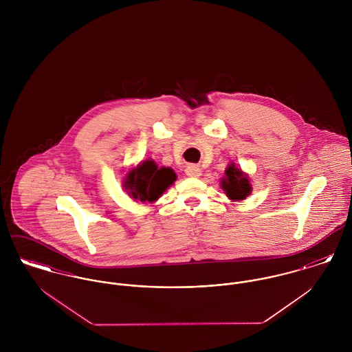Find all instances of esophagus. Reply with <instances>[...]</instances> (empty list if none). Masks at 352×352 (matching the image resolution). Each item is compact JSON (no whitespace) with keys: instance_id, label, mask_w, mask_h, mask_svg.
<instances>
[{"instance_id":"34e87169","label":"esophagus","mask_w":352,"mask_h":352,"mask_svg":"<svg viewBox=\"0 0 352 352\" xmlns=\"http://www.w3.org/2000/svg\"><path fill=\"white\" fill-rule=\"evenodd\" d=\"M186 175L190 177H198V176H201V168L198 165L191 164L186 168Z\"/></svg>"}]
</instances>
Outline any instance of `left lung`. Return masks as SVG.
<instances>
[{
	"label": "left lung",
	"mask_w": 352,
	"mask_h": 352,
	"mask_svg": "<svg viewBox=\"0 0 352 352\" xmlns=\"http://www.w3.org/2000/svg\"><path fill=\"white\" fill-rule=\"evenodd\" d=\"M226 177L222 180V188L228 198L232 201H243L251 194V184L247 175L236 168L234 164L229 165L226 169Z\"/></svg>",
	"instance_id": "8db88e82"
}]
</instances>
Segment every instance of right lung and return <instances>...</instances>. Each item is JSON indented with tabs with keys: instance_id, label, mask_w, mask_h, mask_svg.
I'll return each instance as SVG.
<instances>
[{
	"instance_id": "obj_1",
	"label": "right lung",
	"mask_w": 352,
	"mask_h": 352,
	"mask_svg": "<svg viewBox=\"0 0 352 352\" xmlns=\"http://www.w3.org/2000/svg\"><path fill=\"white\" fill-rule=\"evenodd\" d=\"M175 180L176 173L170 168H158L154 161L146 160L129 172L124 190L134 201L151 203L157 201Z\"/></svg>"
}]
</instances>
